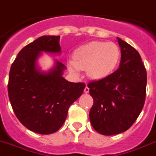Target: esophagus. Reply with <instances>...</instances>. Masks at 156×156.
Masks as SVG:
<instances>
[{
	"label": "esophagus",
	"instance_id": "34e87169",
	"mask_svg": "<svg viewBox=\"0 0 156 156\" xmlns=\"http://www.w3.org/2000/svg\"><path fill=\"white\" fill-rule=\"evenodd\" d=\"M89 90H90L89 87H85V89H84V93L85 94H88V93H89Z\"/></svg>",
	"mask_w": 156,
	"mask_h": 156
}]
</instances>
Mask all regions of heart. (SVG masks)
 I'll return each instance as SVG.
<instances>
[{
	"instance_id": "heart-1",
	"label": "heart",
	"mask_w": 156,
	"mask_h": 156,
	"mask_svg": "<svg viewBox=\"0 0 156 156\" xmlns=\"http://www.w3.org/2000/svg\"><path fill=\"white\" fill-rule=\"evenodd\" d=\"M120 58V49L116 44L105 41H92L77 49L74 62L69 61L68 68L73 74L79 69H87V75L93 80L108 77L117 66Z\"/></svg>"
}]
</instances>
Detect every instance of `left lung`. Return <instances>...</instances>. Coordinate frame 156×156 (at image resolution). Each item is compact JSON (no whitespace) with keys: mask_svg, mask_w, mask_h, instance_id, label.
Masks as SVG:
<instances>
[{"mask_svg":"<svg viewBox=\"0 0 156 156\" xmlns=\"http://www.w3.org/2000/svg\"><path fill=\"white\" fill-rule=\"evenodd\" d=\"M121 61L117 70L98 81L90 82L94 104L90 120L99 134L114 135L128 130L137 119L146 98L147 71L140 54L117 37Z\"/></svg>","mask_w":156,"mask_h":156,"instance_id":"1","label":"left lung"}]
</instances>
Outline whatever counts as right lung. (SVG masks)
Masks as SVG:
<instances>
[{
  "mask_svg": "<svg viewBox=\"0 0 156 156\" xmlns=\"http://www.w3.org/2000/svg\"><path fill=\"white\" fill-rule=\"evenodd\" d=\"M60 36H42L21 49L11 66L8 93L16 118L30 131L49 135L62 127L70 105L83 93L86 85L62 77L66 67L54 61L42 71L37 60L42 52L61 54Z\"/></svg>",
  "mask_w": 156,
  "mask_h": 156,
  "instance_id": "right-lung-1",
  "label": "right lung"
}]
</instances>
